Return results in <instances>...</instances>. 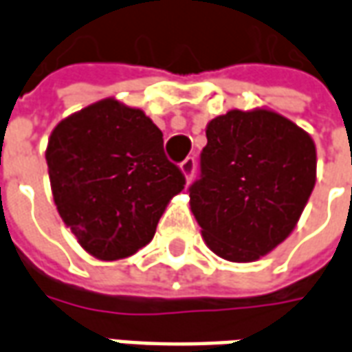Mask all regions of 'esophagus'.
I'll list each match as a JSON object with an SVG mask.
<instances>
[{
  "label": "esophagus",
  "instance_id": "34e87169",
  "mask_svg": "<svg viewBox=\"0 0 352 352\" xmlns=\"http://www.w3.org/2000/svg\"><path fill=\"white\" fill-rule=\"evenodd\" d=\"M181 171L186 177V181H190L192 177H194V171H196V160H194V156H188V158H184L181 162Z\"/></svg>",
  "mask_w": 352,
  "mask_h": 352
}]
</instances>
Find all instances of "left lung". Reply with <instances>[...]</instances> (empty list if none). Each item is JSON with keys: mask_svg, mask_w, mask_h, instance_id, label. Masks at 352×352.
I'll list each match as a JSON object with an SVG mask.
<instances>
[{"mask_svg": "<svg viewBox=\"0 0 352 352\" xmlns=\"http://www.w3.org/2000/svg\"><path fill=\"white\" fill-rule=\"evenodd\" d=\"M190 209L207 247L230 262H252L283 243L317 177L315 143L265 109L228 111L207 124Z\"/></svg>", "mask_w": 352, "mask_h": 352, "instance_id": "obj_1", "label": "left lung"}]
</instances>
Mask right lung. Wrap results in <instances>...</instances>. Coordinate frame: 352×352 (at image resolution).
<instances>
[{"label": "right lung", "mask_w": 352, "mask_h": 352, "mask_svg": "<svg viewBox=\"0 0 352 352\" xmlns=\"http://www.w3.org/2000/svg\"><path fill=\"white\" fill-rule=\"evenodd\" d=\"M45 156L58 213L100 260L126 258L151 243L169 199L186 184L158 126L113 98L64 118Z\"/></svg>", "instance_id": "obj_1"}]
</instances>
